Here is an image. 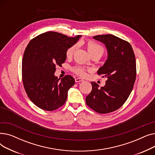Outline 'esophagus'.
<instances>
[{
	"label": "esophagus",
	"instance_id": "obj_1",
	"mask_svg": "<svg viewBox=\"0 0 155 155\" xmlns=\"http://www.w3.org/2000/svg\"><path fill=\"white\" fill-rule=\"evenodd\" d=\"M75 82H83L84 80L80 78H76L75 79Z\"/></svg>",
	"mask_w": 155,
	"mask_h": 155
}]
</instances>
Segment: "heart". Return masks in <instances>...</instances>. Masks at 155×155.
<instances>
[{"mask_svg": "<svg viewBox=\"0 0 155 155\" xmlns=\"http://www.w3.org/2000/svg\"><path fill=\"white\" fill-rule=\"evenodd\" d=\"M86 46L89 53L91 54V56L94 54H97L101 57L104 53V48L99 43H97L93 40L87 41L86 42ZM75 49L76 45L71 46L67 49L66 53H65V54H66V56L67 58H70V57H71L73 55ZM87 70L86 68L80 66H75L71 68V71L73 73L81 77H84L86 75Z\"/></svg>", "mask_w": 155, "mask_h": 155, "instance_id": "heart-1", "label": "heart"}]
</instances>
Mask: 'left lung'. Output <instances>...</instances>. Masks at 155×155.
<instances>
[{
    "label": "left lung",
    "instance_id": "left-lung-1",
    "mask_svg": "<svg viewBox=\"0 0 155 155\" xmlns=\"http://www.w3.org/2000/svg\"><path fill=\"white\" fill-rule=\"evenodd\" d=\"M94 39L105 45L108 58L97 71L107 77L104 87L91 82V92L85 98L88 106L99 114L115 111L131 94L136 77V63L133 48L127 41L112 35H97Z\"/></svg>",
    "mask_w": 155,
    "mask_h": 155
}]
</instances>
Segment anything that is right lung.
Instances as JSON below:
<instances>
[{
	"instance_id": "right-lung-1",
	"label": "right lung",
	"mask_w": 155,
	"mask_h": 155,
	"mask_svg": "<svg viewBox=\"0 0 155 155\" xmlns=\"http://www.w3.org/2000/svg\"><path fill=\"white\" fill-rule=\"evenodd\" d=\"M80 36L46 32L32 39L26 46L22 61V83L29 99L39 108L53 111L66 102L75 80L68 75L60 80L54 73L56 65L60 67L66 60L67 49Z\"/></svg>"
}]
</instances>
